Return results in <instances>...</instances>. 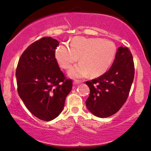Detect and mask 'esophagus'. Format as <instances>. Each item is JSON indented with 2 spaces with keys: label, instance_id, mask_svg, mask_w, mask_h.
Wrapping results in <instances>:
<instances>
[{
  "label": "esophagus",
  "instance_id": "1",
  "mask_svg": "<svg viewBox=\"0 0 151 151\" xmlns=\"http://www.w3.org/2000/svg\"><path fill=\"white\" fill-rule=\"evenodd\" d=\"M81 83V81L75 80V81H74V82H73V84L74 85H78V84H79V83Z\"/></svg>",
  "mask_w": 151,
  "mask_h": 151
}]
</instances>
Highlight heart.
Here are the masks:
<instances>
[{"label": "heart", "mask_w": 151, "mask_h": 151, "mask_svg": "<svg viewBox=\"0 0 151 151\" xmlns=\"http://www.w3.org/2000/svg\"><path fill=\"white\" fill-rule=\"evenodd\" d=\"M116 47L110 40L100 38H74L70 47L61 45L55 51V58L62 68L69 69L74 63L81 64L69 72L73 77L80 78L89 74L93 77L101 76L107 71L114 61Z\"/></svg>", "instance_id": "heart-1"}]
</instances>
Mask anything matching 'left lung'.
I'll use <instances>...</instances> for the list:
<instances>
[{
    "mask_svg": "<svg viewBox=\"0 0 151 151\" xmlns=\"http://www.w3.org/2000/svg\"><path fill=\"white\" fill-rule=\"evenodd\" d=\"M133 56L127 47H119L113 64L99 77L86 81L90 93L86 106L92 114L100 118L117 112L129 96L134 78Z\"/></svg>",
    "mask_w": 151,
    "mask_h": 151,
    "instance_id": "left-lung-1",
    "label": "left lung"
}]
</instances>
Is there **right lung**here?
Masks as SVG:
<instances>
[{
	"label": "right lung",
	"instance_id": "obj_1",
	"mask_svg": "<svg viewBox=\"0 0 151 151\" xmlns=\"http://www.w3.org/2000/svg\"><path fill=\"white\" fill-rule=\"evenodd\" d=\"M51 37H42L27 47L16 68L17 92L28 111L40 120L51 121L61 113L73 87L58 66Z\"/></svg>",
	"mask_w": 151,
	"mask_h": 151
}]
</instances>
